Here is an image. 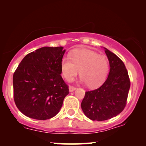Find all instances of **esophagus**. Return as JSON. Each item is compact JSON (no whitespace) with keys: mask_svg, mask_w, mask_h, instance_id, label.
I'll return each mask as SVG.
<instances>
[{"mask_svg":"<svg viewBox=\"0 0 146 146\" xmlns=\"http://www.w3.org/2000/svg\"><path fill=\"white\" fill-rule=\"evenodd\" d=\"M76 89V88L71 86H69V91L70 92H74Z\"/></svg>","mask_w":146,"mask_h":146,"instance_id":"obj_1","label":"esophagus"}]
</instances>
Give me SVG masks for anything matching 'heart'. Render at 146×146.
Returning <instances> with one entry per match:
<instances>
[{"label":"heart","mask_w":146,"mask_h":146,"mask_svg":"<svg viewBox=\"0 0 146 146\" xmlns=\"http://www.w3.org/2000/svg\"><path fill=\"white\" fill-rule=\"evenodd\" d=\"M69 58L64 57L60 62V70L67 81H72L78 74L82 83L89 88L101 86L109 74L108 60L105 56L87 49L75 50Z\"/></svg>","instance_id":"heart-1"}]
</instances>
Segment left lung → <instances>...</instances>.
I'll use <instances>...</instances> for the list:
<instances>
[{"label": "left lung", "mask_w": 146, "mask_h": 146, "mask_svg": "<svg viewBox=\"0 0 146 146\" xmlns=\"http://www.w3.org/2000/svg\"><path fill=\"white\" fill-rule=\"evenodd\" d=\"M110 72L106 80L99 88L86 92L81 103L86 116L93 121H104L116 116L124 109L130 88L124 64L106 48Z\"/></svg>", "instance_id": "obj_1"}]
</instances>
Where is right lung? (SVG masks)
<instances>
[{"mask_svg":"<svg viewBox=\"0 0 146 146\" xmlns=\"http://www.w3.org/2000/svg\"><path fill=\"white\" fill-rule=\"evenodd\" d=\"M45 46L29 53L13 75L14 100L26 116L45 120L60 110L69 94L61 76L60 62L66 50Z\"/></svg>","mask_w":146,"mask_h":146,"instance_id":"obj_1","label":"right lung"}]
</instances>
